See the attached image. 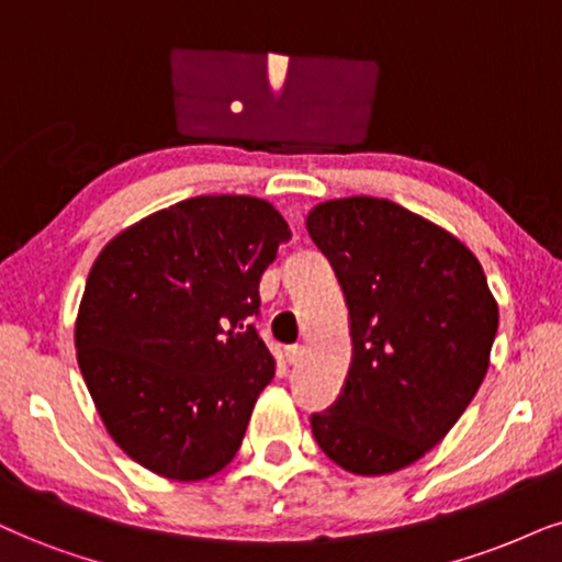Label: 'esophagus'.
Masks as SVG:
<instances>
[{"label": "esophagus", "instance_id": "esophagus-1", "mask_svg": "<svg viewBox=\"0 0 562 562\" xmlns=\"http://www.w3.org/2000/svg\"><path fill=\"white\" fill-rule=\"evenodd\" d=\"M302 355H304V346H300V344H292V346H286V349H283V357H286L289 364L300 362Z\"/></svg>", "mask_w": 562, "mask_h": 562}]
</instances>
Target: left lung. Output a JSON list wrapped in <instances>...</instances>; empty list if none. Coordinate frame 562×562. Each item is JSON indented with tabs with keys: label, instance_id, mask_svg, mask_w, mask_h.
<instances>
[{
	"label": "left lung",
	"instance_id": "8db88e82",
	"mask_svg": "<svg viewBox=\"0 0 562 562\" xmlns=\"http://www.w3.org/2000/svg\"><path fill=\"white\" fill-rule=\"evenodd\" d=\"M307 232L349 310L341 393L310 417L346 472L391 474L419 461L472 404L490 364L497 304L476 258L391 200L317 205Z\"/></svg>",
	"mask_w": 562,
	"mask_h": 562
}]
</instances>
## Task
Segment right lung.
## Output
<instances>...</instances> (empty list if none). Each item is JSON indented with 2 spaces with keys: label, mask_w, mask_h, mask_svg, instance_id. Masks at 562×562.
<instances>
[{
  "label": "right lung",
  "mask_w": 562,
  "mask_h": 562,
  "mask_svg": "<svg viewBox=\"0 0 562 562\" xmlns=\"http://www.w3.org/2000/svg\"><path fill=\"white\" fill-rule=\"evenodd\" d=\"M289 239L266 200L203 195L101 249L75 349L109 435L140 467L198 482L237 456L276 372L252 325L260 276Z\"/></svg>",
  "instance_id": "obj_1"
}]
</instances>
